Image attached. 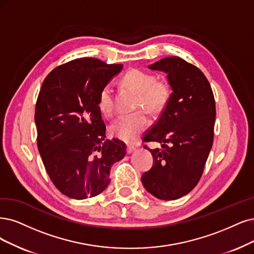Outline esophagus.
Segmentation results:
<instances>
[{
  "label": "esophagus",
  "instance_id": "esophagus-1",
  "mask_svg": "<svg viewBox=\"0 0 254 254\" xmlns=\"http://www.w3.org/2000/svg\"><path fill=\"white\" fill-rule=\"evenodd\" d=\"M135 149H136V146H135V145L128 144L127 147V154H130V153H133V152L135 151Z\"/></svg>",
  "mask_w": 254,
  "mask_h": 254
}]
</instances>
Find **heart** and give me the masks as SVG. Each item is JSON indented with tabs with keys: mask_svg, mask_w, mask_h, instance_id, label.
<instances>
[{
	"mask_svg": "<svg viewBox=\"0 0 254 254\" xmlns=\"http://www.w3.org/2000/svg\"><path fill=\"white\" fill-rule=\"evenodd\" d=\"M125 86L138 93V107L149 112L160 111L170 97V87L166 81L158 80L156 75L141 69L127 71L121 79ZM97 106L103 115L110 117L114 113V92L111 83H106L98 94ZM148 126L143 111L119 116L111 126V133L126 142H132L141 135Z\"/></svg>",
	"mask_w": 254,
	"mask_h": 254,
	"instance_id": "heart-1",
	"label": "heart"
}]
</instances>
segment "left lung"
<instances>
[{
  "instance_id": "left-lung-1",
  "label": "left lung",
  "mask_w": 254,
  "mask_h": 254,
  "mask_svg": "<svg viewBox=\"0 0 254 254\" xmlns=\"http://www.w3.org/2000/svg\"><path fill=\"white\" fill-rule=\"evenodd\" d=\"M149 69L167 74L173 92L143 141L162 143L151 151L154 164L141 181L160 200H177L200 181L213 142L215 101L210 83L194 64L178 56L165 58Z\"/></svg>"
}]
</instances>
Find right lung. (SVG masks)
Here are the masks:
<instances>
[{
    "label": "right lung",
    "instance_id": "right-lung-1",
    "mask_svg": "<svg viewBox=\"0 0 254 254\" xmlns=\"http://www.w3.org/2000/svg\"><path fill=\"white\" fill-rule=\"evenodd\" d=\"M122 69L94 58L73 60L45 78L35 106L37 148L54 186L72 199L107 189L112 165L127 154L118 139H106L98 109L100 89Z\"/></svg>",
    "mask_w": 254,
    "mask_h": 254
}]
</instances>
